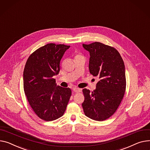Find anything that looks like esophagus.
Wrapping results in <instances>:
<instances>
[{"mask_svg":"<svg viewBox=\"0 0 150 150\" xmlns=\"http://www.w3.org/2000/svg\"><path fill=\"white\" fill-rule=\"evenodd\" d=\"M73 91L76 92V93H79L81 92V88H77V87H74L73 88Z\"/></svg>","mask_w":150,"mask_h":150,"instance_id":"34e87169","label":"esophagus"}]
</instances>
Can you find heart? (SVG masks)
I'll list each match as a JSON object with an SVG mask.
<instances>
[{
  "label": "heart",
  "mask_w": 150,
  "mask_h": 150,
  "mask_svg": "<svg viewBox=\"0 0 150 150\" xmlns=\"http://www.w3.org/2000/svg\"><path fill=\"white\" fill-rule=\"evenodd\" d=\"M82 56H83V55H82V54H80V53H78V54H76V55H75V58L80 57H82Z\"/></svg>",
  "instance_id": "heart-1"
}]
</instances>
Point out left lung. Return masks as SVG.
<instances>
[{
    "label": "left lung",
    "instance_id": "8db88e82",
    "mask_svg": "<svg viewBox=\"0 0 150 150\" xmlns=\"http://www.w3.org/2000/svg\"><path fill=\"white\" fill-rule=\"evenodd\" d=\"M90 53L89 71L99 81L91 92L84 88L82 104L84 114L93 120L103 121L112 116L120 105L126 89L125 66L117 50L100 42L83 45Z\"/></svg>",
    "mask_w": 150,
    "mask_h": 150
}]
</instances>
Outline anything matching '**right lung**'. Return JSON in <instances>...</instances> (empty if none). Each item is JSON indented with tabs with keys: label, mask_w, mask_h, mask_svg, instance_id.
<instances>
[{
	"label": "right lung",
	"mask_w": 150,
	"mask_h": 150,
	"mask_svg": "<svg viewBox=\"0 0 150 150\" xmlns=\"http://www.w3.org/2000/svg\"><path fill=\"white\" fill-rule=\"evenodd\" d=\"M70 46L49 43L37 49L28 58L23 71V88L28 103L38 117L52 121L62 116L72 91L57 86L53 76Z\"/></svg>",
	"instance_id": "1"
}]
</instances>
